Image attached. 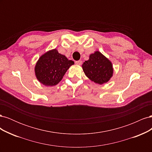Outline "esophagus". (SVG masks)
Returning <instances> with one entry per match:
<instances>
[{
    "instance_id": "1",
    "label": "esophagus",
    "mask_w": 152,
    "mask_h": 152,
    "mask_svg": "<svg viewBox=\"0 0 152 152\" xmlns=\"http://www.w3.org/2000/svg\"><path fill=\"white\" fill-rule=\"evenodd\" d=\"M75 64L77 65H82V61L81 60H79L75 61Z\"/></svg>"
}]
</instances>
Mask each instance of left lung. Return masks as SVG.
I'll use <instances>...</instances> for the list:
<instances>
[{
    "instance_id": "obj_1",
    "label": "left lung",
    "mask_w": 152,
    "mask_h": 152,
    "mask_svg": "<svg viewBox=\"0 0 152 152\" xmlns=\"http://www.w3.org/2000/svg\"><path fill=\"white\" fill-rule=\"evenodd\" d=\"M86 75L98 84L107 83L113 75L112 64L108 58L99 51L89 56V59L82 64Z\"/></svg>"
}]
</instances>
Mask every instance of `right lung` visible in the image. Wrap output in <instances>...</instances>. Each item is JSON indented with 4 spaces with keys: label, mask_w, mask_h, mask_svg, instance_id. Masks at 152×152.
<instances>
[{
    "label": "right lung",
    "mask_w": 152,
    "mask_h": 152,
    "mask_svg": "<svg viewBox=\"0 0 152 152\" xmlns=\"http://www.w3.org/2000/svg\"><path fill=\"white\" fill-rule=\"evenodd\" d=\"M74 64L56 49L41 56L35 66L37 79L44 86H53L60 82L68 69Z\"/></svg>",
    "instance_id": "right-lung-1"
}]
</instances>
